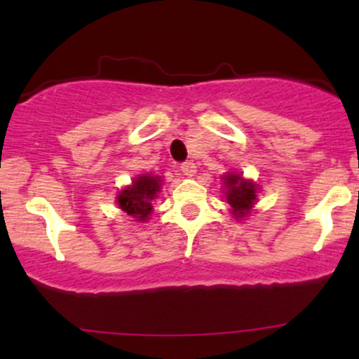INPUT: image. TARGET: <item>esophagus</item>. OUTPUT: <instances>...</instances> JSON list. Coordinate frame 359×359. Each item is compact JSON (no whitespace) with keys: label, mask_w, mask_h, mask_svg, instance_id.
Returning a JSON list of instances; mask_svg holds the SVG:
<instances>
[{"label":"esophagus","mask_w":359,"mask_h":359,"mask_svg":"<svg viewBox=\"0 0 359 359\" xmlns=\"http://www.w3.org/2000/svg\"><path fill=\"white\" fill-rule=\"evenodd\" d=\"M180 170H182L184 175L194 177V175H196V172H197V167H196V163H194V162H184L182 167H180Z\"/></svg>","instance_id":"1"}]
</instances>
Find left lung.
<instances>
[{
    "mask_svg": "<svg viewBox=\"0 0 359 359\" xmlns=\"http://www.w3.org/2000/svg\"><path fill=\"white\" fill-rule=\"evenodd\" d=\"M224 182L226 203L231 205V214L236 219L246 217L257 203V184L243 179L241 174H226L222 177Z\"/></svg>",
    "mask_w": 359,
    "mask_h": 359,
    "instance_id": "8db88e82",
    "label": "left lung"
}]
</instances>
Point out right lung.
I'll use <instances>...</instances> for the list:
<instances>
[{
    "mask_svg": "<svg viewBox=\"0 0 359 359\" xmlns=\"http://www.w3.org/2000/svg\"><path fill=\"white\" fill-rule=\"evenodd\" d=\"M162 189V179L158 175L143 174L118 194L116 203L123 212L135 217V221L147 222L154 211V199Z\"/></svg>",
    "mask_w": 359,
    "mask_h": 359,
    "instance_id": "1",
    "label": "right lung"
}]
</instances>
